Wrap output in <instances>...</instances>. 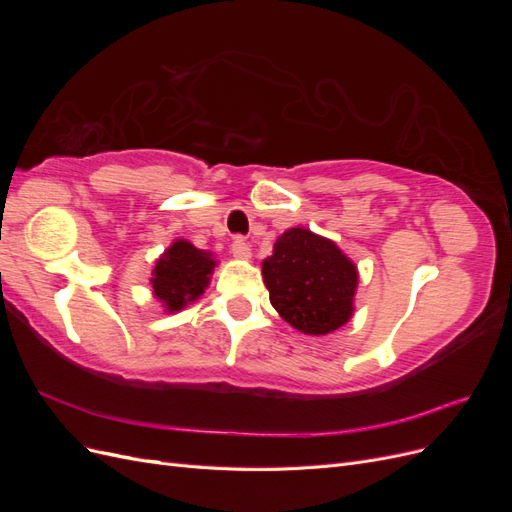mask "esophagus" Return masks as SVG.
Listing matches in <instances>:
<instances>
[{
    "mask_svg": "<svg viewBox=\"0 0 512 512\" xmlns=\"http://www.w3.org/2000/svg\"><path fill=\"white\" fill-rule=\"evenodd\" d=\"M230 250H232V254H235V258H241V260H250L252 258L250 243H247L243 237H237L235 241H232Z\"/></svg>",
    "mask_w": 512,
    "mask_h": 512,
    "instance_id": "34e87169",
    "label": "esophagus"
}]
</instances>
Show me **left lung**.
<instances>
[{"mask_svg":"<svg viewBox=\"0 0 512 512\" xmlns=\"http://www.w3.org/2000/svg\"><path fill=\"white\" fill-rule=\"evenodd\" d=\"M269 301L290 327L327 335L354 312L359 271L339 247L307 228H290L262 260Z\"/></svg>","mask_w":512,"mask_h":512,"instance_id":"8db88e82","label":"left lung"}]
</instances>
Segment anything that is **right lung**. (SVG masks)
I'll return each mask as SVG.
<instances>
[{
  "label": "right lung",
  "instance_id": "right-lung-1",
  "mask_svg": "<svg viewBox=\"0 0 512 512\" xmlns=\"http://www.w3.org/2000/svg\"><path fill=\"white\" fill-rule=\"evenodd\" d=\"M218 262L205 250H198L190 241L177 239L158 258L153 269L151 286L166 312H179L188 303H194L209 286V277Z\"/></svg>",
  "mask_w": 512,
  "mask_h": 512
}]
</instances>
